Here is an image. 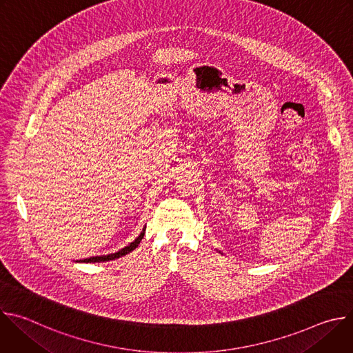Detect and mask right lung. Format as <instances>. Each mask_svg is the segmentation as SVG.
Masks as SVG:
<instances>
[{
	"label": "right lung",
	"instance_id": "right-lung-1",
	"mask_svg": "<svg viewBox=\"0 0 353 353\" xmlns=\"http://www.w3.org/2000/svg\"><path fill=\"white\" fill-rule=\"evenodd\" d=\"M143 234H145V229L141 232V234H139L132 243H130L127 247H124V248H121L120 251H117V253H113V254H109V256H97V257L85 259V260H82V263H103V261H110V260H114V259H120V257L128 254L130 251H132L134 248L138 247V244H139L141 240L143 239Z\"/></svg>",
	"mask_w": 353,
	"mask_h": 353
}]
</instances>
